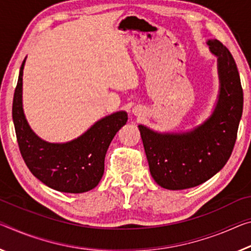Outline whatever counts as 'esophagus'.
<instances>
[{"label": "esophagus", "instance_id": "obj_1", "mask_svg": "<svg viewBox=\"0 0 251 251\" xmlns=\"http://www.w3.org/2000/svg\"><path fill=\"white\" fill-rule=\"evenodd\" d=\"M133 113H134V115H136V116H141V115L143 114V108H142L141 106H136V107H134Z\"/></svg>", "mask_w": 251, "mask_h": 251}]
</instances>
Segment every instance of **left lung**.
<instances>
[{"label": "left lung", "instance_id": "obj_1", "mask_svg": "<svg viewBox=\"0 0 251 251\" xmlns=\"http://www.w3.org/2000/svg\"><path fill=\"white\" fill-rule=\"evenodd\" d=\"M217 57L219 94L210 116L188 132H156L138 125L151 176L162 188L185 190L208 181L228 162L236 143L244 93L230 51L217 39L206 41Z\"/></svg>", "mask_w": 251, "mask_h": 251}]
</instances>
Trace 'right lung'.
Returning <instances> with one entry per match:
<instances>
[{
	"label": "right lung",
	"mask_w": 251,
	"mask_h": 251,
	"mask_svg": "<svg viewBox=\"0 0 251 251\" xmlns=\"http://www.w3.org/2000/svg\"><path fill=\"white\" fill-rule=\"evenodd\" d=\"M20 68L12 116L20 152L31 173L43 184L65 193H83L98 185L104 176L105 156L110 142L126 124L127 113L119 110L102 117L85 133L66 143L40 138L27 123L22 102L23 69Z\"/></svg>",
	"instance_id": "obj_1"
}]
</instances>
